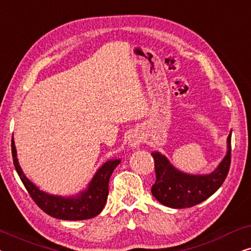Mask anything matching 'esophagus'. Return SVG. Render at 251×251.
<instances>
[{"mask_svg":"<svg viewBox=\"0 0 251 251\" xmlns=\"http://www.w3.org/2000/svg\"><path fill=\"white\" fill-rule=\"evenodd\" d=\"M143 137L139 132H131V135L129 136V146L135 149V147H138L142 143Z\"/></svg>","mask_w":251,"mask_h":251,"instance_id":"esophagus-1","label":"esophagus"}]
</instances>
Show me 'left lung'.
Segmentation results:
<instances>
[{
    "label": "left lung",
    "instance_id": "1",
    "mask_svg": "<svg viewBox=\"0 0 251 251\" xmlns=\"http://www.w3.org/2000/svg\"><path fill=\"white\" fill-rule=\"evenodd\" d=\"M232 133V131H231ZM231 133L227 137V153L218 167L208 175H190L176 169L166 156L153 152L156 180L152 194L160 203L169 208L193 207L210 198L227 176L231 166Z\"/></svg>",
    "mask_w": 251,
    "mask_h": 251
}]
</instances>
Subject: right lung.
Here are the masks:
<instances>
[{
  "label": "right lung",
  "mask_w": 251,
  "mask_h": 251,
  "mask_svg": "<svg viewBox=\"0 0 251 251\" xmlns=\"http://www.w3.org/2000/svg\"><path fill=\"white\" fill-rule=\"evenodd\" d=\"M11 150L17 174L19 175L30 198L46 214L50 215L51 217L64 219V221H83V219L94 218L100 214L107 201L109 178L118 164L121 162L120 159L107 161L97 170L84 191L74 197H59V195H52L41 191L24 175L17 159L13 136Z\"/></svg>",
  "instance_id": "add662e5"
}]
</instances>
